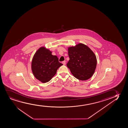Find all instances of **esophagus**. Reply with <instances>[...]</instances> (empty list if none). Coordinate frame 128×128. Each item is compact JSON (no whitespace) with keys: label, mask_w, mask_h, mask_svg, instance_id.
I'll return each mask as SVG.
<instances>
[{"label":"esophagus","mask_w":128,"mask_h":128,"mask_svg":"<svg viewBox=\"0 0 128 128\" xmlns=\"http://www.w3.org/2000/svg\"><path fill=\"white\" fill-rule=\"evenodd\" d=\"M62 63L63 64V65H65L66 64V61L64 60V61H63V62H62Z\"/></svg>","instance_id":"esophagus-1"}]
</instances>
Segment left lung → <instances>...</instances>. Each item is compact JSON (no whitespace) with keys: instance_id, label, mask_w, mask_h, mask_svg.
Listing matches in <instances>:
<instances>
[{"instance_id":"1","label":"left lung","mask_w":128,"mask_h":128,"mask_svg":"<svg viewBox=\"0 0 128 128\" xmlns=\"http://www.w3.org/2000/svg\"><path fill=\"white\" fill-rule=\"evenodd\" d=\"M70 60L66 66L75 78L86 80L92 76L95 70L97 60L94 53L84 44H78L68 48Z\"/></svg>"}]
</instances>
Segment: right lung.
I'll return each instance as SVG.
<instances>
[{
	"label": "right lung",
	"instance_id": "1",
	"mask_svg": "<svg viewBox=\"0 0 128 128\" xmlns=\"http://www.w3.org/2000/svg\"><path fill=\"white\" fill-rule=\"evenodd\" d=\"M63 65L52 52L41 47L34 54L32 62V69L34 76L44 83L50 81L55 75L58 68Z\"/></svg>",
	"mask_w": 128,
	"mask_h": 128
}]
</instances>
